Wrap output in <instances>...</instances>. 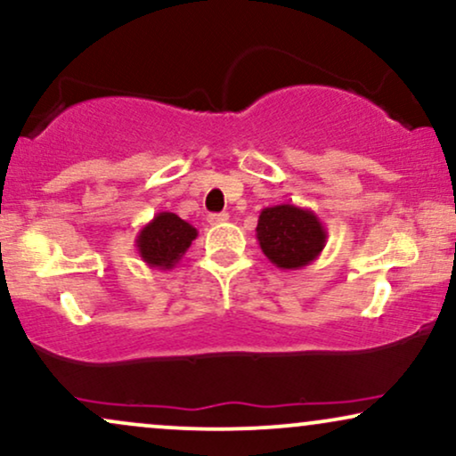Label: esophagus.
Returning <instances> with one entry per match:
<instances>
[{
  "mask_svg": "<svg viewBox=\"0 0 456 456\" xmlns=\"http://www.w3.org/2000/svg\"><path fill=\"white\" fill-rule=\"evenodd\" d=\"M229 221V214L227 212H214V214H208V223L210 224H223Z\"/></svg>",
  "mask_w": 456,
  "mask_h": 456,
  "instance_id": "esophagus-1",
  "label": "esophagus"
}]
</instances>
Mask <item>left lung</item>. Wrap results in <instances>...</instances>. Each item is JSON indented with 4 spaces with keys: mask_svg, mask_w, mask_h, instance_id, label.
<instances>
[{
    "mask_svg": "<svg viewBox=\"0 0 456 456\" xmlns=\"http://www.w3.org/2000/svg\"><path fill=\"white\" fill-rule=\"evenodd\" d=\"M263 255L281 270H301L318 259L327 244V229L310 208L281 204L263 208L256 223Z\"/></svg>",
    "mask_w": 456,
    "mask_h": 456,
    "instance_id": "obj_1",
    "label": "left lung"
}]
</instances>
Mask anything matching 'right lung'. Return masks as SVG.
Wrapping results in <instances>:
<instances>
[{
	"mask_svg": "<svg viewBox=\"0 0 456 456\" xmlns=\"http://www.w3.org/2000/svg\"><path fill=\"white\" fill-rule=\"evenodd\" d=\"M197 238V229L174 212H159L151 223L140 229L135 248L142 261L155 270H172L184 256Z\"/></svg>",
	"mask_w": 456,
	"mask_h": 456,
	"instance_id": "right-lung-1",
	"label": "right lung"
}]
</instances>
